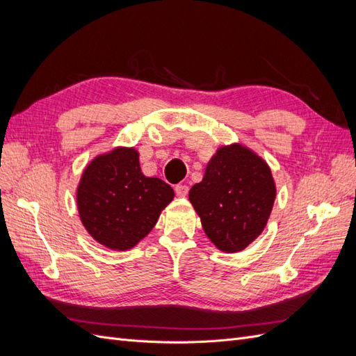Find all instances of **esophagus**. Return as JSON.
<instances>
[{
	"label": "esophagus",
	"instance_id": "esophagus-1",
	"mask_svg": "<svg viewBox=\"0 0 356 356\" xmlns=\"http://www.w3.org/2000/svg\"><path fill=\"white\" fill-rule=\"evenodd\" d=\"M175 193L178 197H186L188 195V186H186V184L175 186Z\"/></svg>",
	"mask_w": 356,
	"mask_h": 356
}]
</instances>
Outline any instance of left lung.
Returning a JSON list of instances; mask_svg holds the SVG:
<instances>
[{"mask_svg":"<svg viewBox=\"0 0 356 356\" xmlns=\"http://www.w3.org/2000/svg\"><path fill=\"white\" fill-rule=\"evenodd\" d=\"M275 197L270 168L238 143L217 149L188 193L204 233L222 252H239L263 233Z\"/></svg>","mask_w":356,"mask_h":356,"instance_id":"left-lung-1","label":"left lung"}]
</instances>
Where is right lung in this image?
Listing matches in <instances>:
<instances>
[{"label": "right lung", "instance_id": "add662e5", "mask_svg": "<svg viewBox=\"0 0 356 356\" xmlns=\"http://www.w3.org/2000/svg\"><path fill=\"white\" fill-rule=\"evenodd\" d=\"M175 193L160 178H148L134 147H115L84 168L77 209L92 238L114 251H127L153 230Z\"/></svg>", "mask_w": 356, "mask_h": 356}]
</instances>
